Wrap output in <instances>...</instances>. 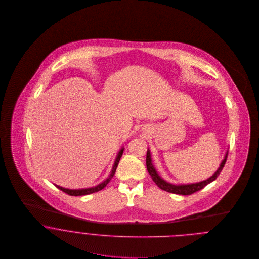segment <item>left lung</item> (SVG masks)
<instances>
[{
  "mask_svg": "<svg viewBox=\"0 0 259 259\" xmlns=\"http://www.w3.org/2000/svg\"><path fill=\"white\" fill-rule=\"evenodd\" d=\"M227 154L228 152L225 153V156L223 158V160L219 167V169L207 180L203 181V182H199V183H196V184H188V185H172V184H169L167 182H165L164 180H162L158 174L156 172L153 164H152V161H151V156H150V150L148 148V152H147V168H148V174L150 175L152 181L156 184V185L161 188L162 190H165L167 192H170V193H176V194H182V195H189V194H192L200 189H202L205 185L212 183L213 181L217 180V178L220 176V174L222 172V168L226 162V158H227Z\"/></svg>",
  "mask_w": 259,
  "mask_h": 259,
  "instance_id": "1",
  "label": "left lung"
}]
</instances>
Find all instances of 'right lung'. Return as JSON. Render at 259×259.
Segmentation results:
<instances>
[{"label": "right lung", "mask_w": 259, "mask_h": 259, "mask_svg": "<svg viewBox=\"0 0 259 259\" xmlns=\"http://www.w3.org/2000/svg\"><path fill=\"white\" fill-rule=\"evenodd\" d=\"M123 149L124 148H121V149L118 151L116 157H115V160H114V163H113V166H112V169H111V172L110 174V176L107 178V180H105L103 183H101L100 185H96V186H93V187H89V188H81V189H69V188H65V187H62L60 185H56L59 189H61L62 191L70 194V195H73V196H80V195H87V194H91V193H94V192H97L99 190H102L104 187H106V185H108L110 182H111V179L113 178L114 176V172L116 170V167H117V164L119 162V159L123 153Z\"/></svg>", "instance_id": "add662e5"}]
</instances>
